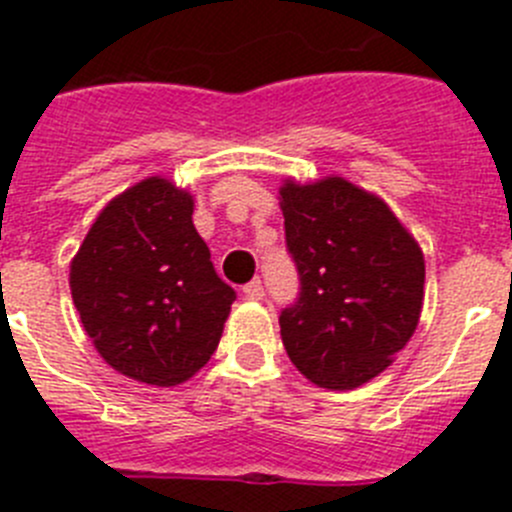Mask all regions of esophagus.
<instances>
[{"mask_svg":"<svg viewBox=\"0 0 512 512\" xmlns=\"http://www.w3.org/2000/svg\"><path fill=\"white\" fill-rule=\"evenodd\" d=\"M243 297L246 300H264V284L259 282V279H253V282H248L246 287H243Z\"/></svg>","mask_w":512,"mask_h":512,"instance_id":"1","label":"esophagus"}]
</instances>
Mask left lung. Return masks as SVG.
Wrapping results in <instances>:
<instances>
[{
    "mask_svg": "<svg viewBox=\"0 0 512 512\" xmlns=\"http://www.w3.org/2000/svg\"><path fill=\"white\" fill-rule=\"evenodd\" d=\"M300 300L279 315L292 364L325 390L379 377L423 310L425 259L390 205L343 176L279 187Z\"/></svg>",
    "mask_w": 512,
    "mask_h": 512,
    "instance_id": "obj_1",
    "label": "left lung"
}]
</instances>
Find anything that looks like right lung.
I'll use <instances>...</instances> for the list:
<instances>
[{"instance_id":"right-lung-1","label":"right lung","mask_w":512,"mask_h":512,"mask_svg":"<svg viewBox=\"0 0 512 512\" xmlns=\"http://www.w3.org/2000/svg\"><path fill=\"white\" fill-rule=\"evenodd\" d=\"M192 212V192L148 176L102 207L71 259L81 325L135 382H187L223 336L235 292L212 269Z\"/></svg>"}]
</instances>
